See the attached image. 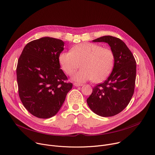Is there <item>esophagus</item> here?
<instances>
[{"instance_id": "obj_1", "label": "esophagus", "mask_w": 155, "mask_h": 155, "mask_svg": "<svg viewBox=\"0 0 155 155\" xmlns=\"http://www.w3.org/2000/svg\"><path fill=\"white\" fill-rule=\"evenodd\" d=\"M73 84H74V86H76V87L82 86V84H79V83H77V82H74Z\"/></svg>"}]
</instances>
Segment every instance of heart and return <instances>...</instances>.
Listing matches in <instances>:
<instances>
[{"instance_id":"obj_1","label":"heart","mask_w":155,"mask_h":155,"mask_svg":"<svg viewBox=\"0 0 155 155\" xmlns=\"http://www.w3.org/2000/svg\"><path fill=\"white\" fill-rule=\"evenodd\" d=\"M58 61L62 70L69 76L73 74L81 65V70L73 76L74 81L82 82L92 79L94 82H100L112 72L115 56L110 48L82 43L73 47L70 52H61Z\"/></svg>"}]
</instances>
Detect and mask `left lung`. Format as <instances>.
<instances>
[{
  "label": "left lung",
  "mask_w": 155,
  "mask_h": 155,
  "mask_svg": "<svg viewBox=\"0 0 155 155\" xmlns=\"http://www.w3.org/2000/svg\"><path fill=\"white\" fill-rule=\"evenodd\" d=\"M93 42L108 43L115 56L112 73L104 82L93 88L87 99L91 110L103 116H113L121 112L129 104L134 92L136 61L125 43L111 36H104Z\"/></svg>",
  "instance_id": "1"
}]
</instances>
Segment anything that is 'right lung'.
Wrapping results in <instances>:
<instances>
[{
	"label": "right lung",
	"instance_id": "right-lung-1",
	"mask_svg": "<svg viewBox=\"0 0 155 155\" xmlns=\"http://www.w3.org/2000/svg\"><path fill=\"white\" fill-rule=\"evenodd\" d=\"M64 42L45 37L28 43L16 67L18 94L33 116L47 119L60 110L73 84L60 69L58 56Z\"/></svg>",
	"mask_w": 155,
	"mask_h": 155
}]
</instances>
